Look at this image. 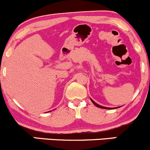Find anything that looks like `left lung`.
<instances>
[{
  "label": "left lung",
  "instance_id": "8db88e82",
  "mask_svg": "<svg viewBox=\"0 0 150 150\" xmlns=\"http://www.w3.org/2000/svg\"><path fill=\"white\" fill-rule=\"evenodd\" d=\"M91 99V101H92V103L93 104H94V105H95L96 106H97V107H99V108H105V109H111V108H108V107H104V106H100V105H99L98 104H97V103L96 102H94V101L92 100V99ZM119 108V107H118Z\"/></svg>",
  "mask_w": 150,
  "mask_h": 150
}]
</instances>
